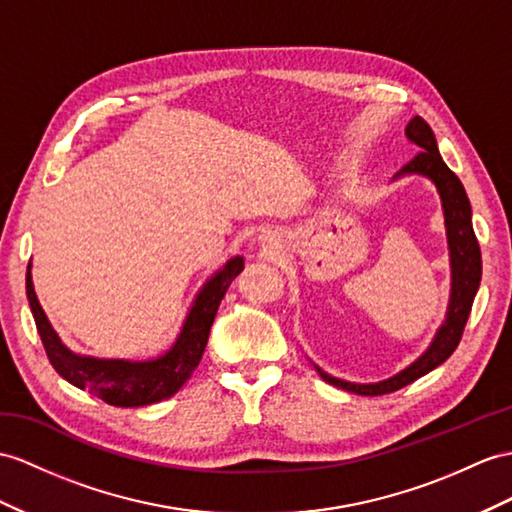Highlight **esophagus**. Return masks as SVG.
<instances>
[{"instance_id":"1","label":"esophagus","mask_w":512,"mask_h":512,"mask_svg":"<svg viewBox=\"0 0 512 512\" xmlns=\"http://www.w3.org/2000/svg\"><path fill=\"white\" fill-rule=\"evenodd\" d=\"M278 243H273V236H263V247L267 249H273Z\"/></svg>"}]
</instances>
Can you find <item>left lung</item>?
Wrapping results in <instances>:
<instances>
[{
    "label": "left lung",
    "instance_id": "8db88e82",
    "mask_svg": "<svg viewBox=\"0 0 512 512\" xmlns=\"http://www.w3.org/2000/svg\"><path fill=\"white\" fill-rule=\"evenodd\" d=\"M406 136L413 141L421 152L406 162V165L397 171L395 178L408 176V173H417V176H426L434 182L436 191L441 195L443 215H445V230H447V247H450V267H452V293L450 304H447L445 321L441 328L436 330L430 347L423 352L413 365H408L393 378L373 382V384H356L332 378L330 373L315 367L319 376L332 386H339L343 391H350L356 395H384L393 393L397 389H404L406 384L415 382L417 378L426 376L432 369L443 365L447 358L454 354V350L463 336L465 323L471 313L473 297L478 293L480 278H482V256L480 245L476 239V232L471 226V204L465 193L463 182L458 180L456 173L445 165L439 147H436L434 132L421 117H413L406 126Z\"/></svg>",
    "mask_w": 512,
    "mask_h": 512
}]
</instances>
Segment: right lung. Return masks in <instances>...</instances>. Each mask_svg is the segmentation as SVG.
Listing matches in <instances>:
<instances>
[{"label":"right lung","mask_w":512,"mask_h":512,"mask_svg":"<svg viewBox=\"0 0 512 512\" xmlns=\"http://www.w3.org/2000/svg\"><path fill=\"white\" fill-rule=\"evenodd\" d=\"M241 271L243 258L234 256L213 278L206 280L182 323L176 343L162 356L149 360L93 358L71 352L60 341V336L43 313L39 299H36L30 265L26 273V293L36 330L41 334L49 363L58 371V376L78 386V389L93 393L110 406L136 408L176 395L186 380L193 376L206 350L210 326H213L221 299Z\"/></svg>","instance_id":"1"}]
</instances>
